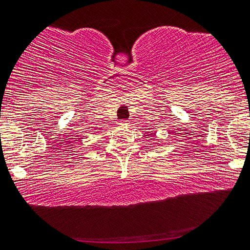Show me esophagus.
Returning <instances> with one entry per match:
<instances>
[{"mask_svg": "<svg viewBox=\"0 0 250 250\" xmlns=\"http://www.w3.org/2000/svg\"><path fill=\"white\" fill-rule=\"evenodd\" d=\"M119 125H128V121H126V120H121V121H119Z\"/></svg>", "mask_w": 250, "mask_h": 250, "instance_id": "1", "label": "esophagus"}]
</instances>
